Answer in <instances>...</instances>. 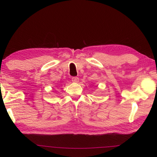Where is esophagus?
<instances>
[{"instance_id": "1", "label": "esophagus", "mask_w": 157, "mask_h": 157, "mask_svg": "<svg viewBox=\"0 0 157 157\" xmlns=\"http://www.w3.org/2000/svg\"><path fill=\"white\" fill-rule=\"evenodd\" d=\"M72 82H75V83H78L79 82V78L78 77H73V78H72Z\"/></svg>"}]
</instances>
